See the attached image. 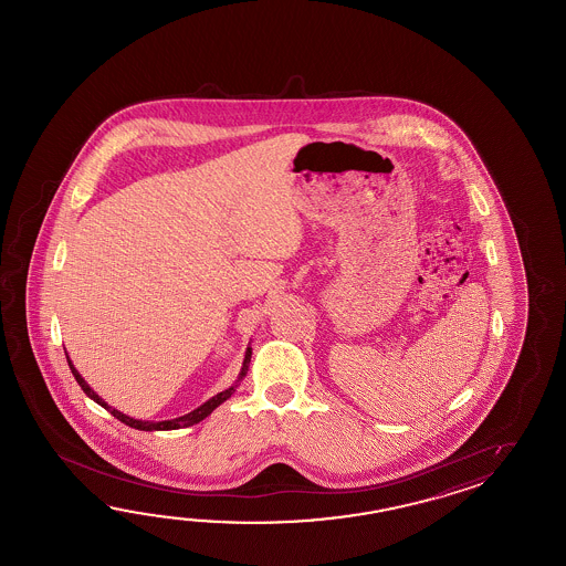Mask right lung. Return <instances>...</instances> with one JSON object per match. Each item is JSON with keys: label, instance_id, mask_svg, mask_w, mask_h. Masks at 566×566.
I'll list each match as a JSON object with an SVG mask.
<instances>
[{"label": "right lung", "instance_id": "add662e5", "mask_svg": "<svg viewBox=\"0 0 566 566\" xmlns=\"http://www.w3.org/2000/svg\"><path fill=\"white\" fill-rule=\"evenodd\" d=\"M251 354H253V348L249 346L247 352H244V360H242L241 373H239V378L234 380V385L227 388V390H222V392H218L217 397L210 398V400H206L205 405H200L198 409H193L192 412H188V415H184V417H178V419H171V421H142V419H133L129 415H123L120 410L113 409V407H108L107 402L103 400V398L96 395L95 390L91 388V386L86 385L85 378L78 374V370L74 368L73 360L66 356V360H69V366H71V370H73V376L76 378V382L78 386L83 388V392H85L86 397L93 398L96 405H101L103 409H107L113 417H117L120 422H125V424H129L133 429H139V431H174V429H181V427H192L196 422L205 421L206 417L212 412V410L220 407L224 400H229L232 395H234V390H237V386L241 382L242 378L247 376L249 373V361H251Z\"/></svg>", "mask_w": 566, "mask_h": 566}]
</instances>
